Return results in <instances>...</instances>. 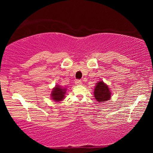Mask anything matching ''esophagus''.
<instances>
[{
	"instance_id": "34e87169",
	"label": "esophagus",
	"mask_w": 153,
	"mask_h": 153,
	"mask_svg": "<svg viewBox=\"0 0 153 153\" xmlns=\"http://www.w3.org/2000/svg\"><path fill=\"white\" fill-rule=\"evenodd\" d=\"M75 83H76V85H82V81L80 79H77L76 80V82H75Z\"/></svg>"
}]
</instances>
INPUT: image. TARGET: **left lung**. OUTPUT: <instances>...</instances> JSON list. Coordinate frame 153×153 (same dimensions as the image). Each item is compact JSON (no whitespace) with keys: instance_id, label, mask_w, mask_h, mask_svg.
Instances as JSON below:
<instances>
[{"instance_id":"left-lung-1","label":"left lung","mask_w":153,"mask_h":153,"mask_svg":"<svg viewBox=\"0 0 153 153\" xmlns=\"http://www.w3.org/2000/svg\"><path fill=\"white\" fill-rule=\"evenodd\" d=\"M94 96L97 102H105L111 98V92L107 85L102 81H100L95 86Z\"/></svg>"}]
</instances>
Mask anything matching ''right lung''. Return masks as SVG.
Instances as JSON below:
<instances>
[{
  "label": "right lung",
  "instance_id": "add662e5",
  "mask_svg": "<svg viewBox=\"0 0 153 153\" xmlns=\"http://www.w3.org/2000/svg\"><path fill=\"white\" fill-rule=\"evenodd\" d=\"M66 94V88H63L59 85H56L51 92V97L54 101L59 102L63 100Z\"/></svg>",
  "mask_w": 153,
  "mask_h": 153
}]
</instances>
